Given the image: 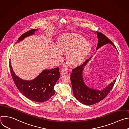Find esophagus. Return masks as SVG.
<instances>
[{"instance_id": "obj_1", "label": "esophagus", "mask_w": 129, "mask_h": 129, "mask_svg": "<svg viewBox=\"0 0 129 129\" xmlns=\"http://www.w3.org/2000/svg\"><path fill=\"white\" fill-rule=\"evenodd\" d=\"M67 73H68V71H67V69H63L61 70V75H65Z\"/></svg>"}]
</instances>
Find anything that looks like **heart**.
I'll list each match as a JSON object with an SVG mask.
<instances>
[{
	"mask_svg": "<svg viewBox=\"0 0 129 129\" xmlns=\"http://www.w3.org/2000/svg\"><path fill=\"white\" fill-rule=\"evenodd\" d=\"M92 50V45L80 35L64 37L57 43L56 48L52 49L50 58L59 63L62 60V54L66 55V61L71 66H76L83 62Z\"/></svg>",
	"mask_w": 129,
	"mask_h": 129,
	"instance_id": "obj_1",
	"label": "heart"
}]
</instances>
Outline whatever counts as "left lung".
<instances>
[{
	"instance_id": "8db88e82",
	"label": "left lung",
	"mask_w": 129,
	"mask_h": 129,
	"mask_svg": "<svg viewBox=\"0 0 129 129\" xmlns=\"http://www.w3.org/2000/svg\"><path fill=\"white\" fill-rule=\"evenodd\" d=\"M96 34L98 38L96 50L106 44H111L116 48L113 42L105 35L98 31H96ZM91 58L87 60L82 65L73 69L70 75L73 95L78 101L86 105H93L103 100L110 92L116 81L114 80L112 83L101 90L93 89L87 86L83 80V71L85 66Z\"/></svg>"
}]
</instances>
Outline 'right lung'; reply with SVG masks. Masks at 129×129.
I'll use <instances>...</instances> for the list:
<instances>
[{"label": "right lung", "mask_w": 129, "mask_h": 129, "mask_svg": "<svg viewBox=\"0 0 129 129\" xmlns=\"http://www.w3.org/2000/svg\"><path fill=\"white\" fill-rule=\"evenodd\" d=\"M37 29L25 32L18 38L19 42L28 36L34 34ZM10 68L13 81L21 93L29 100L38 103L48 101L54 94V86L60 77L59 68L44 70L33 80H23L16 75L10 62Z\"/></svg>", "instance_id": "1"}]
</instances>
